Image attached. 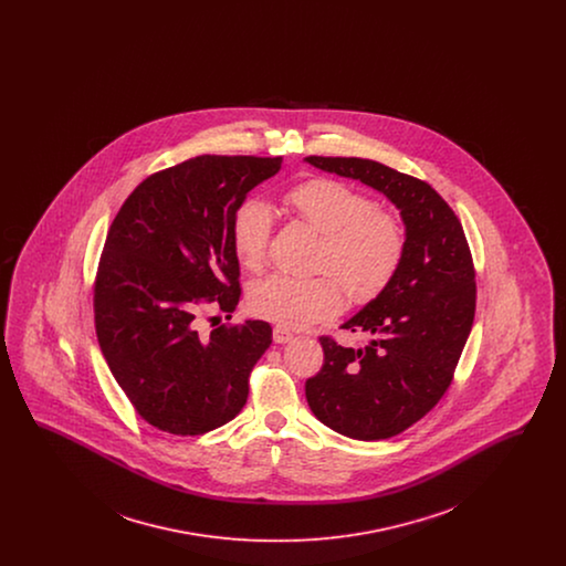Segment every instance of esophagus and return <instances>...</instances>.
<instances>
[{"instance_id":"esophagus-1","label":"esophagus","mask_w":566,"mask_h":566,"mask_svg":"<svg viewBox=\"0 0 566 566\" xmlns=\"http://www.w3.org/2000/svg\"><path fill=\"white\" fill-rule=\"evenodd\" d=\"M273 342L280 344V346H284V344L293 342V333L286 331V328H282V326H275V328H273Z\"/></svg>"}]
</instances>
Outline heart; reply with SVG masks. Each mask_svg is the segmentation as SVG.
Segmentation results:
<instances>
[{
	"label": "heart",
	"instance_id": "heart-1",
	"mask_svg": "<svg viewBox=\"0 0 566 566\" xmlns=\"http://www.w3.org/2000/svg\"><path fill=\"white\" fill-rule=\"evenodd\" d=\"M291 210L323 235L318 265L328 270L356 303L384 293L403 261L405 233L397 218L376 212L369 197L344 182L316 178L286 197ZM270 206L245 199L231 218V243L245 270H261L271 233ZM250 312L286 328L326 321L342 307L339 286L326 277L273 273L248 291Z\"/></svg>",
	"mask_w": 566,
	"mask_h": 566
}]
</instances>
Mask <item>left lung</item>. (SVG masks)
<instances>
[{
	"instance_id": "left-lung-1",
	"label": "left lung",
	"mask_w": 566,
	"mask_h": 566,
	"mask_svg": "<svg viewBox=\"0 0 566 566\" xmlns=\"http://www.w3.org/2000/svg\"><path fill=\"white\" fill-rule=\"evenodd\" d=\"M316 169L358 180L401 214L403 261L381 295L342 324L367 333L365 348L323 337L324 365L305 397L324 427L358 441L395 437L448 390L475 316V271L462 224L431 185L384 163L307 157Z\"/></svg>"
}]
</instances>
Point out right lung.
Returning a JSON list of instances; mask_svg holds the SVG:
<instances>
[{
  "label": "right lung",
  "mask_w": 566,
  "mask_h": 566,
  "mask_svg": "<svg viewBox=\"0 0 566 566\" xmlns=\"http://www.w3.org/2000/svg\"><path fill=\"white\" fill-rule=\"evenodd\" d=\"M280 169V157H195L146 178L109 227L95 284L97 339L137 413L161 431H214L245 405L270 323L201 337L195 316L203 303L235 310L231 218Z\"/></svg>",
  "instance_id": "right-lung-1"
}]
</instances>
